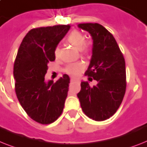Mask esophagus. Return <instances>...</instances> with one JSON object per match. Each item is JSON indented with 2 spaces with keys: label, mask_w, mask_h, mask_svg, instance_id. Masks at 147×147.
Returning a JSON list of instances; mask_svg holds the SVG:
<instances>
[{
  "label": "esophagus",
  "mask_w": 147,
  "mask_h": 147,
  "mask_svg": "<svg viewBox=\"0 0 147 147\" xmlns=\"http://www.w3.org/2000/svg\"><path fill=\"white\" fill-rule=\"evenodd\" d=\"M76 82V79H74V78H71V79H70V82H71V83H73V82Z\"/></svg>",
  "instance_id": "34e87169"
}]
</instances>
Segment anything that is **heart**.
<instances>
[{
  "instance_id": "1",
  "label": "heart",
  "mask_w": 147,
  "mask_h": 147,
  "mask_svg": "<svg viewBox=\"0 0 147 147\" xmlns=\"http://www.w3.org/2000/svg\"><path fill=\"white\" fill-rule=\"evenodd\" d=\"M84 40L85 38H84V35L81 32L76 30L72 31L67 38V41L70 45H71L77 49H79V51L82 53H88V51H89V47L87 44L84 43ZM59 53V47H57L55 50V56L58 57ZM84 65L82 63H76L68 65L65 69V71L71 76H76L81 73L84 70Z\"/></svg>"
}]
</instances>
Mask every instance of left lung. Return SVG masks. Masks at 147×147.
<instances>
[{"mask_svg":"<svg viewBox=\"0 0 147 147\" xmlns=\"http://www.w3.org/2000/svg\"><path fill=\"white\" fill-rule=\"evenodd\" d=\"M78 26L92 37V57L84 74L97 81V84L90 87L88 82H82L77 96L87 116L104 121L116 113L125 96V59L113 34L100 24L81 23Z\"/></svg>","mask_w":147,"mask_h":147,"instance_id":"left-lung-1","label":"left lung"}]
</instances>
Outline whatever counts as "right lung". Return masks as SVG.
<instances>
[{"instance_id": "right-lung-1", "label": "right lung", "mask_w": 147, "mask_h": 147, "mask_svg": "<svg viewBox=\"0 0 147 147\" xmlns=\"http://www.w3.org/2000/svg\"><path fill=\"white\" fill-rule=\"evenodd\" d=\"M70 26L33 28L27 33L18 50L13 67L15 90L24 110L42 125L53 123L63 113L70 78L45 80L49 62L55 60V50Z\"/></svg>"}]
</instances>
